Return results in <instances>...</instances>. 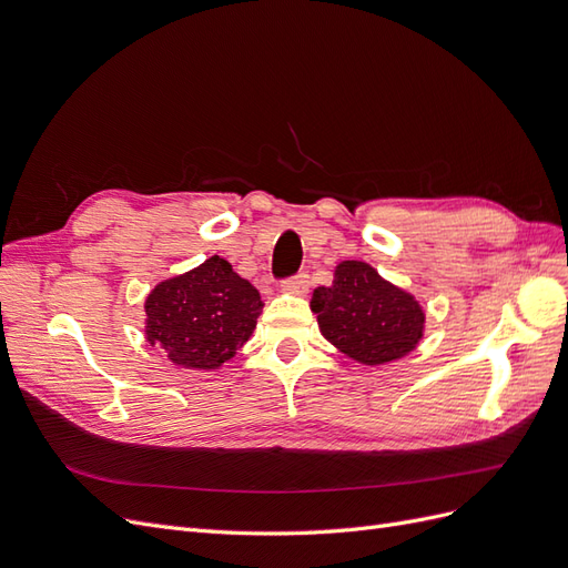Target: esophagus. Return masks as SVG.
I'll return each mask as SVG.
<instances>
[{
	"instance_id": "1",
	"label": "esophagus",
	"mask_w": 568,
	"mask_h": 568,
	"mask_svg": "<svg viewBox=\"0 0 568 568\" xmlns=\"http://www.w3.org/2000/svg\"><path fill=\"white\" fill-rule=\"evenodd\" d=\"M282 288L286 291V294H294V296H305L307 288H311V277H307L305 272H298L296 277H288L284 280Z\"/></svg>"
}]
</instances>
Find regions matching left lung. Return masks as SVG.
<instances>
[{"label":"left lung","instance_id":"obj_1","mask_svg":"<svg viewBox=\"0 0 568 568\" xmlns=\"http://www.w3.org/2000/svg\"><path fill=\"white\" fill-rule=\"evenodd\" d=\"M322 336L359 365H386L417 348L426 315L419 301L363 261H343L311 301Z\"/></svg>","mask_w":568,"mask_h":568}]
</instances>
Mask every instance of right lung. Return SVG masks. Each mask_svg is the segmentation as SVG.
Listing matches in <instances>:
<instances>
[{
    "label": "right lung",
    "mask_w": 568,
    "mask_h": 568,
    "mask_svg": "<svg viewBox=\"0 0 568 568\" xmlns=\"http://www.w3.org/2000/svg\"><path fill=\"white\" fill-rule=\"evenodd\" d=\"M257 288L220 255L163 280L146 296V341L184 369H220L251 338L263 313Z\"/></svg>",
    "instance_id": "1"
}]
</instances>
